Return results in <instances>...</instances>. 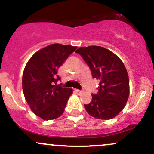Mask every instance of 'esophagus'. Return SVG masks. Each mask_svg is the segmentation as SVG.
Wrapping results in <instances>:
<instances>
[{"instance_id":"esophagus-1","label":"esophagus","mask_w":154,"mask_h":154,"mask_svg":"<svg viewBox=\"0 0 154 154\" xmlns=\"http://www.w3.org/2000/svg\"><path fill=\"white\" fill-rule=\"evenodd\" d=\"M75 91L76 92V93H77V94H81V93H82V91H79V90H77V89H76Z\"/></svg>"}]
</instances>
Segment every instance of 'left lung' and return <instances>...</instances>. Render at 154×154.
I'll return each mask as SVG.
<instances>
[{"instance_id":"left-lung-1","label":"left lung","mask_w":154,"mask_h":154,"mask_svg":"<svg viewBox=\"0 0 154 154\" xmlns=\"http://www.w3.org/2000/svg\"><path fill=\"white\" fill-rule=\"evenodd\" d=\"M76 53L89 66L93 78L99 80L98 93L92 94L91 102L85 104V109L95 119H113L123 110L130 93L123 62L114 53L96 45L79 48Z\"/></svg>"}]
</instances>
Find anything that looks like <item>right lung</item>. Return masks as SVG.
<instances>
[{
  "mask_svg": "<svg viewBox=\"0 0 154 154\" xmlns=\"http://www.w3.org/2000/svg\"><path fill=\"white\" fill-rule=\"evenodd\" d=\"M77 47L55 43L40 49L28 61L22 76L25 99L35 114L44 120L55 119L64 111L72 89L62 88L58 69Z\"/></svg>",
  "mask_w": 154,
  "mask_h": 154,
  "instance_id": "add662e5",
  "label": "right lung"
}]
</instances>
